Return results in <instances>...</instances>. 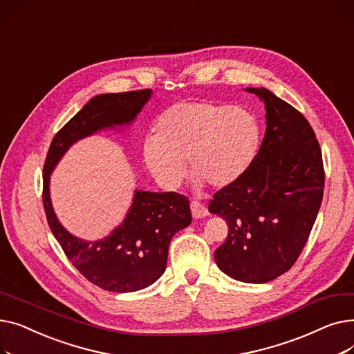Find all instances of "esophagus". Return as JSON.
Instances as JSON below:
<instances>
[{
    "mask_svg": "<svg viewBox=\"0 0 354 354\" xmlns=\"http://www.w3.org/2000/svg\"><path fill=\"white\" fill-rule=\"evenodd\" d=\"M191 211H192V216L195 219H201V218H205L209 215L207 207L203 205V203L198 202V201H192L191 202Z\"/></svg>",
    "mask_w": 354,
    "mask_h": 354,
    "instance_id": "obj_1",
    "label": "esophagus"
}]
</instances>
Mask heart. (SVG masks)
Masks as SVG:
<instances>
[{
    "label": "heart",
    "instance_id": "b5f03b06",
    "mask_svg": "<svg viewBox=\"0 0 354 354\" xmlns=\"http://www.w3.org/2000/svg\"><path fill=\"white\" fill-rule=\"evenodd\" d=\"M261 139L250 110L207 100H187L167 107L158 118L155 138H146L142 155L147 171L166 189L187 176L188 160L198 182L227 188L252 163Z\"/></svg>",
    "mask_w": 354,
    "mask_h": 354
}]
</instances>
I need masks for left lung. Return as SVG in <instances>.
<instances>
[{
  "mask_svg": "<svg viewBox=\"0 0 354 354\" xmlns=\"http://www.w3.org/2000/svg\"><path fill=\"white\" fill-rule=\"evenodd\" d=\"M266 104L267 129L247 172L211 199V214L227 221L216 266L234 280L268 283L300 257L324 189L319 140L307 119L272 91L245 88Z\"/></svg>",
  "mask_w": 354,
  "mask_h": 354,
  "instance_id": "8db88e82",
  "label": "left lung"
}]
</instances>
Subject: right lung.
Returning a JSON list of instances; mask_svg holds the SVG:
<instances>
[{"label":"right lung","instance_id":"add662e5","mask_svg":"<svg viewBox=\"0 0 354 354\" xmlns=\"http://www.w3.org/2000/svg\"><path fill=\"white\" fill-rule=\"evenodd\" d=\"M151 96L152 90L145 88L90 99L54 136L44 163L43 205L50 230L71 264L106 291H138L158 280L166 268L171 239L192 222L189 201L176 192L135 191L122 225L103 239L86 241L71 235L55 216L50 175L73 143L104 129L130 124Z\"/></svg>","mask_w":354,"mask_h":354}]
</instances>
